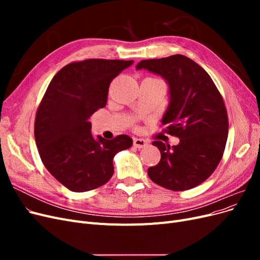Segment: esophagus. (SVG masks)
<instances>
[{
	"instance_id": "1",
	"label": "esophagus",
	"mask_w": 260,
	"mask_h": 260,
	"mask_svg": "<svg viewBox=\"0 0 260 260\" xmlns=\"http://www.w3.org/2000/svg\"><path fill=\"white\" fill-rule=\"evenodd\" d=\"M133 144L137 148H143L147 146V141L144 139H133Z\"/></svg>"
}]
</instances>
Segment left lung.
Wrapping results in <instances>:
<instances>
[{
	"mask_svg": "<svg viewBox=\"0 0 260 260\" xmlns=\"http://www.w3.org/2000/svg\"><path fill=\"white\" fill-rule=\"evenodd\" d=\"M142 68L167 80L170 104L161 125L180 139L171 147L154 141L160 160L147 175L168 190H190L212 175L223 156L229 121L222 95L205 70L184 55L141 60L137 69Z\"/></svg>",
	"mask_w": 260,
	"mask_h": 260,
	"instance_id": "8db88e82",
	"label": "left lung"
}]
</instances>
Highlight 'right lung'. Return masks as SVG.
<instances>
[{"label":"right lung","mask_w":260,"mask_h":260,"mask_svg":"<svg viewBox=\"0 0 260 260\" xmlns=\"http://www.w3.org/2000/svg\"><path fill=\"white\" fill-rule=\"evenodd\" d=\"M133 60L90 58L73 61L54 76L39 104L35 139L45 168L73 192L108 182L114 156L132 145L120 135L113 140L91 135L90 117L106 105L109 84Z\"/></svg>","instance_id":"right-lung-1"}]
</instances>
